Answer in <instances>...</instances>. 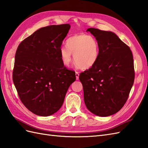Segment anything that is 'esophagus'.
I'll return each instance as SVG.
<instances>
[{
	"label": "esophagus",
	"instance_id": "esophagus-1",
	"mask_svg": "<svg viewBox=\"0 0 148 148\" xmlns=\"http://www.w3.org/2000/svg\"><path fill=\"white\" fill-rule=\"evenodd\" d=\"M79 74L78 72H75V77H76V80H78L79 79Z\"/></svg>",
	"mask_w": 148,
	"mask_h": 148
}]
</instances>
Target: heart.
Instances as JSON below:
<instances>
[{"mask_svg":"<svg viewBox=\"0 0 148 148\" xmlns=\"http://www.w3.org/2000/svg\"><path fill=\"white\" fill-rule=\"evenodd\" d=\"M66 47L60 48V56L64 66H69L74 61L78 67L88 69L96 64L100 55V44L96 37L91 35L75 34L68 38Z\"/></svg>","mask_w":148,"mask_h":148,"instance_id":"1","label":"heart"}]
</instances>
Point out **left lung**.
Here are the masks:
<instances>
[{
    "mask_svg": "<svg viewBox=\"0 0 148 148\" xmlns=\"http://www.w3.org/2000/svg\"><path fill=\"white\" fill-rule=\"evenodd\" d=\"M100 44L96 64L79 75L84 100L89 111L101 117L114 114L122 108L134 80V60L130 48L116 34L89 28Z\"/></svg>",
    "mask_w": 148,
    "mask_h": 148,
    "instance_id": "obj_1",
    "label": "left lung"
}]
</instances>
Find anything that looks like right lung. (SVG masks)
I'll list each match as a JSON object with an SVG mask.
<instances>
[{"label": "right lung", "instance_id": "1", "mask_svg": "<svg viewBox=\"0 0 148 148\" xmlns=\"http://www.w3.org/2000/svg\"><path fill=\"white\" fill-rule=\"evenodd\" d=\"M70 28L69 24L40 28L17 47L13 82L22 103L36 115L49 116L59 111L76 79L75 72L62 64L59 52Z\"/></svg>", "mask_w": 148, "mask_h": 148}]
</instances>
